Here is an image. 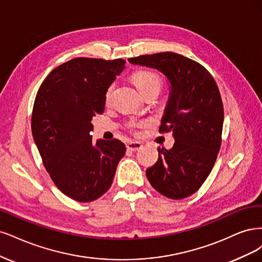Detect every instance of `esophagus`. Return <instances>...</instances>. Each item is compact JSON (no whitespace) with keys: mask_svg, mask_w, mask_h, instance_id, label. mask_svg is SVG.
<instances>
[{"mask_svg":"<svg viewBox=\"0 0 262 262\" xmlns=\"http://www.w3.org/2000/svg\"><path fill=\"white\" fill-rule=\"evenodd\" d=\"M126 148H127V150L129 151H139L142 148V145L137 141H130L126 145Z\"/></svg>","mask_w":262,"mask_h":262,"instance_id":"obj_1","label":"esophagus"}]
</instances>
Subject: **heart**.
<instances>
[{
    "label": "heart",
    "instance_id": "heart-1",
    "mask_svg": "<svg viewBox=\"0 0 262 262\" xmlns=\"http://www.w3.org/2000/svg\"><path fill=\"white\" fill-rule=\"evenodd\" d=\"M133 80L135 82V85L138 88V90L141 92L142 95L147 94L148 91L151 90H158L160 91L162 88L163 85V81L161 76L159 74L155 73V72H151V71H138L133 75ZM112 86L107 89L106 92V100L110 97V94H111L112 91ZM143 123L142 122H130L128 123V127L130 129H135L137 127H140L142 126Z\"/></svg>",
    "mask_w": 262,
    "mask_h": 262
}]
</instances>
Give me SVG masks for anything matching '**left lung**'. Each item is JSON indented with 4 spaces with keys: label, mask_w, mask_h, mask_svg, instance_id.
Segmentation results:
<instances>
[{
    "label": "left lung",
    "mask_w": 262,
    "mask_h": 262,
    "mask_svg": "<svg viewBox=\"0 0 262 262\" xmlns=\"http://www.w3.org/2000/svg\"><path fill=\"white\" fill-rule=\"evenodd\" d=\"M128 61L157 69L171 82L159 133L172 132L175 142L170 150L158 149V161L146 175L163 196L186 198L207 180L221 147L224 111L216 82L201 64L179 53L147 54Z\"/></svg>",
    "instance_id": "1"
}]
</instances>
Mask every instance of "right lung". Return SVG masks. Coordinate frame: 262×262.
Here are the masks:
<instances>
[{"label": "right lung", "mask_w": 262, "mask_h": 262, "mask_svg": "<svg viewBox=\"0 0 262 262\" xmlns=\"http://www.w3.org/2000/svg\"><path fill=\"white\" fill-rule=\"evenodd\" d=\"M122 58L76 57L50 73L33 103L31 132L42 163L64 195L94 201L111 187L126 147L119 139L92 143V117L104 111L106 91L125 67Z\"/></svg>", "instance_id": "right-lung-1"}]
</instances>
